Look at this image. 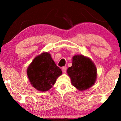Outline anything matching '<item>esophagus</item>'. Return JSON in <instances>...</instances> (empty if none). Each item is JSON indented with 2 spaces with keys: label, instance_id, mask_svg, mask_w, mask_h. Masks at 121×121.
Masks as SVG:
<instances>
[{
  "label": "esophagus",
  "instance_id": "34e87169",
  "mask_svg": "<svg viewBox=\"0 0 121 121\" xmlns=\"http://www.w3.org/2000/svg\"><path fill=\"white\" fill-rule=\"evenodd\" d=\"M62 69L63 72L65 73L66 72V70H67V67H65V66H64V67H63Z\"/></svg>",
  "mask_w": 121,
  "mask_h": 121
}]
</instances>
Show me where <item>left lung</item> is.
I'll return each mask as SVG.
<instances>
[{"label":"left lung","mask_w":121,"mask_h":121,"mask_svg":"<svg viewBox=\"0 0 121 121\" xmlns=\"http://www.w3.org/2000/svg\"><path fill=\"white\" fill-rule=\"evenodd\" d=\"M67 73L72 85L80 91L91 87L96 79L95 64L90 59L82 55L74 56L72 66L68 68Z\"/></svg>","instance_id":"obj_1"}]
</instances>
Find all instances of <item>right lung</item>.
Instances as JSON below:
<instances>
[{
	"mask_svg": "<svg viewBox=\"0 0 121 121\" xmlns=\"http://www.w3.org/2000/svg\"><path fill=\"white\" fill-rule=\"evenodd\" d=\"M62 73V70L56 65L51 54L47 52L36 57L27 70L31 85L41 91L49 90Z\"/></svg>",
	"mask_w": 121,
	"mask_h": 121,
	"instance_id": "1",
	"label": "right lung"
}]
</instances>
